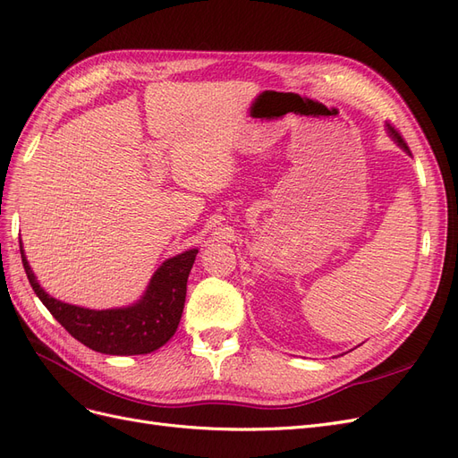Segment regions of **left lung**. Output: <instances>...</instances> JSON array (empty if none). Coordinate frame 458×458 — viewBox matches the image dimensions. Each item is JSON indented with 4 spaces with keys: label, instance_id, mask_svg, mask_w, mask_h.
Listing matches in <instances>:
<instances>
[{
    "label": "left lung",
    "instance_id": "1",
    "mask_svg": "<svg viewBox=\"0 0 458 458\" xmlns=\"http://www.w3.org/2000/svg\"><path fill=\"white\" fill-rule=\"evenodd\" d=\"M386 130H387V133H390V137H392V140L401 147V148H403V150H407L409 152V147H407V143L403 141V140H401V135L390 126V123H386Z\"/></svg>",
    "mask_w": 458,
    "mask_h": 458
}]
</instances>
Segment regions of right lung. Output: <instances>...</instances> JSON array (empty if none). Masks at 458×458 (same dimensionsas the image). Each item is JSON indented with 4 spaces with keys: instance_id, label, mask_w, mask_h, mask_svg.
Instances as JSON below:
<instances>
[{
    "instance_id": "1",
    "label": "right lung",
    "mask_w": 458,
    "mask_h": 458,
    "mask_svg": "<svg viewBox=\"0 0 458 458\" xmlns=\"http://www.w3.org/2000/svg\"><path fill=\"white\" fill-rule=\"evenodd\" d=\"M19 244L22 266L36 296L68 335L89 350L106 355H145L162 348L175 335L185 306L189 273L199 254L197 248L165 259L152 275L145 294L131 306L89 310L49 296L32 273L21 239Z\"/></svg>"
}]
</instances>
